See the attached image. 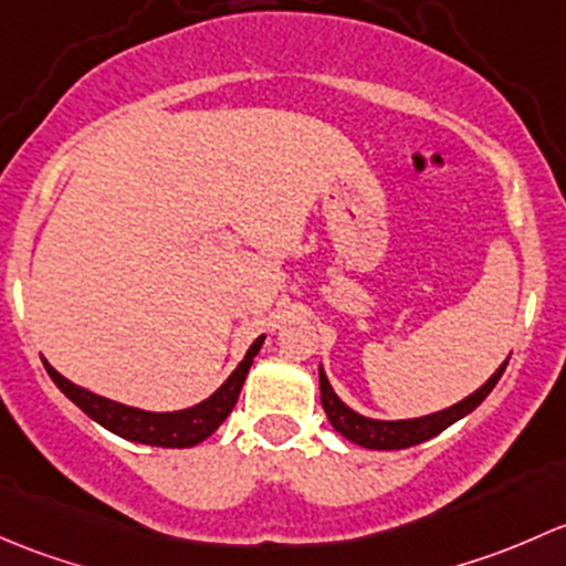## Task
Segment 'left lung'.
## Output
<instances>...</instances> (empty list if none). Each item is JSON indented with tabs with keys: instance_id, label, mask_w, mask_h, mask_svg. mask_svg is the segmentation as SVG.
I'll return each mask as SVG.
<instances>
[{
	"instance_id": "8db88e82",
	"label": "left lung",
	"mask_w": 566,
	"mask_h": 566,
	"mask_svg": "<svg viewBox=\"0 0 566 566\" xmlns=\"http://www.w3.org/2000/svg\"><path fill=\"white\" fill-rule=\"evenodd\" d=\"M506 363H510V357H506L504 363L499 365V370L493 373L480 389H474L469 398L458 400V403L450 406V409L424 413V417H413V419H373V417H365V413L354 411L352 406H346L340 398H337V392L332 389L324 368H318L322 406L326 417H329L332 428H335L340 436H346L348 441H354V444L365 447V450H406V447L422 444V441L433 439V436H439L441 430H447L450 424H455L458 419H463L465 413L474 411L476 406L491 395V389L499 384Z\"/></svg>"
}]
</instances>
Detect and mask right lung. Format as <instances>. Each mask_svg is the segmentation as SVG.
<instances>
[{
    "mask_svg": "<svg viewBox=\"0 0 566 566\" xmlns=\"http://www.w3.org/2000/svg\"><path fill=\"white\" fill-rule=\"evenodd\" d=\"M264 337H255L253 346L248 348V354L242 357V363L237 365L234 373L209 395L201 403L190 406V409L182 411H144L136 409V406L116 403V400L103 398V395L90 392V389L78 387L70 378L62 376L60 370L51 368L43 359L45 370H49L51 381L65 392V398L73 400L86 417L95 419L97 424L111 430V433L122 436L127 441H136V444H149V447H166V450H188V447L201 444L203 439L214 433L220 424L226 422L231 409L237 406V398H240V389L248 378L250 365H253V357L264 346Z\"/></svg>",
    "mask_w": 566,
    "mask_h": 566,
    "instance_id": "right-lung-1",
    "label": "right lung"
}]
</instances>
